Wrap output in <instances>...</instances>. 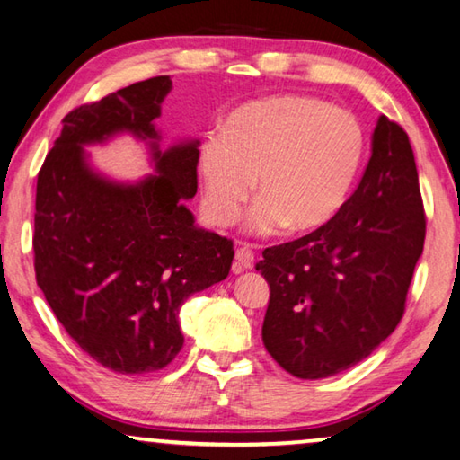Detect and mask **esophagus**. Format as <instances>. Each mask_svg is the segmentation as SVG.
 <instances>
[{"label":"esophagus","instance_id":"esophagus-1","mask_svg":"<svg viewBox=\"0 0 460 460\" xmlns=\"http://www.w3.org/2000/svg\"><path fill=\"white\" fill-rule=\"evenodd\" d=\"M253 268V252L245 245L235 249V270H252Z\"/></svg>","mask_w":460,"mask_h":460}]
</instances>
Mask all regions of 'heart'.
Here are the masks:
<instances>
[{
    "mask_svg": "<svg viewBox=\"0 0 460 460\" xmlns=\"http://www.w3.org/2000/svg\"><path fill=\"white\" fill-rule=\"evenodd\" d=\"M363 154L365 131L349 109L308 95L253 101L200 146L205 213L231 225L253 189L247 229L255 235L282 225L288 233L318 229L347 200Z\"/></svg>",
    "mask_w": 460,
    "mask_h": 460,
    "instance_id": "obj_1",
    "label": "heart"
}]
</instances>
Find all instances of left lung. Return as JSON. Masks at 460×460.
<instances>
[{
	"label": "left lung",
	"instance_id": "8db88e82",
	"mask_svg": "<svg viewBox=\"0 0 460 460\" xmlns=\"http://www.w3.org/2000/svg\"><path fill=\"white\" fill-rule=\"evenodd\" d=\"M426 237L408 134L381 115L355 192L323 227L263 249L261 339L279 367L323 379L369 357L402 321Z\"/></svg>",
	"mask_w": 460,
	"mask_h": 460
}]
</instances>
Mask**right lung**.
<instances>
[{
	"label": "right lung",
	"mask_w": 460,
	"mask_h": 460,
	"mask_svg": "<svg viewBox=\"0 0 460 460\" xmlns=\"http://www.w3.org/2000/svg\"><path fill=\"white\" fill-rule=\"evenodd\" d=\"M170 89L154 76L73 109L36 184V282L76 345L126 376L174 359L178 310L233 261V241L199 229L182 205L197 194L199 142L158 147L152 121ZM119 130L151 139L158 175L118 185L92 172L82 144Z\"/></svg>",
	"instance_id": "right-lung-1"
}]
</instances>
